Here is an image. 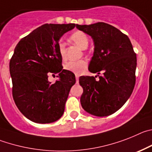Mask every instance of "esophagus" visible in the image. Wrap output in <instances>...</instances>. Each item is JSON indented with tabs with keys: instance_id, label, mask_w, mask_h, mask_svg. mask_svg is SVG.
I'll use <instances>...</instances> for the list:
<instances>
[{
	"instance_id": "34e87169",
	"label": "esophagus",
	"mask_w": 152,
	"mask_h": 152,
	"mask_svg": "<svg viewBox=\"0 0 152 152\" xmlns=\"http://www.w3.org/2000/svg\"><path fill=\"white\" fill-rule=\"evenodd\" d=\"M76 83H79V76L76 75Z\"/></svg>"
}]
</instances>
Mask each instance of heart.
<instances>
[{
    "label": "heart",
    "instance_id": "obj_1",
    "mask_svg": "<svg viewBox=\"0 0 152 152\" xmlns=\"http://www.w3.org/2000/svg\"><path fill=\"white\" fill-rule=\"evenodd\" d=\"M69 39L73 44L81 49H86L89 44L88 35L82 31H76L73 32L69 36ZM58 51L61 59L65 61L66 59V46L64 42H60L58 43ZM87 66H88L87 61L85 60H80L78 61H69L66 63L64 65V69L75 73L76 75H81L85 73Z\"/></svg>",
    "mask_w": 152,
    "mask_h": 152
}]
</instances>
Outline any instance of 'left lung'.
Returning a JSON list of instances; mask_svg holds the SVG:
<instances>
[{
  "label": "left lung",
  "instance_id": "obj_1",
  "mask_svg": "<svg viewBox=\"0 0 152 152\" xmlns=\"http://www.w3.org/2000/svg\"><path fill=\"white\" fill-rule=\"evenodd\" d=\"M76 28L94 40L95 50L88 70L97 73L99 77L98 80L97 76L79 77V84L83 88L82 107L92 115L109 116L126 102L133 91L136 54L128 36L110 24H76Z\"/></svg>",
  "mask_w": 152,
  "mask_h": 152
}]
</instances>
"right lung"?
<instances>
[{"instance_id":"obj_1","label":"right lung","mask_w":152,"mask_h":152,"mask_svg":"<svg viewBox=\"0 0 152 152\" xmlns=\"http://www.w3.org/2000/svg\"><path fill=\"white\" fill-rule=\"evenodd\" d=\"M76 26L69 24H44L19 42L10 61L12 93L16 107L28 120L50 124L61 117L75 75L63 69L58 51L61 37ZM49 74H59L51 84Z\"/></svg>"}]
</instances>
